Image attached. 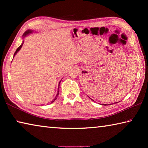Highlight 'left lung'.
<instances>
[{
	"mask_svg": "<svg viewBox=\"0 0 148 148\" xmlns=\"http://www.w3.org/2000/svg\"><path fill=\"white\" fill-rule=\"evenodd\" d=\"M90 99H91V98H90ZM104 105V106H106V105H107V104H103ZM109 105V104H108Z\"/></svg>",
	"mask_w": 148,
	"mask_h": 148,
	"instance_id": "8db88e82",
	"label": "left lung"
}]
</instances>
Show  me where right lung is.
Wrapping results in <instances>:
<instances>
[{"instance_id":"1","label":"right lung","mask_w":148,"mask_h":148,"mask_svg":"<svg viewBox=\"0 0 148 148\" xmlns=\"http://www.w3.org/2000/svg\"><path fill=\"white\" fill-rule=\"evenodd\" d=\"M34 32V31H32V30H31V29H28L27 30V31H26L25 32H24V34H23V38H25V36H27V35H29V34H31V33H32V32ZM23 42H24V41H23V42H22V44H21V46H20L18 48H17V49H16V52H15V53H14V57H15V56H16V55L17 54V52H18L20 49H21V48L22 47V46H23ZM14 57H13V59H14ZM61 81H60V82H59V88H58V91H57V95H56V97H55V98L53 99V100H52L51 101V103L52 102H53L55 101H56V100L57 99V97H58V95H59V84H60V83H61Z\"/></svg>"}]
</instances>
